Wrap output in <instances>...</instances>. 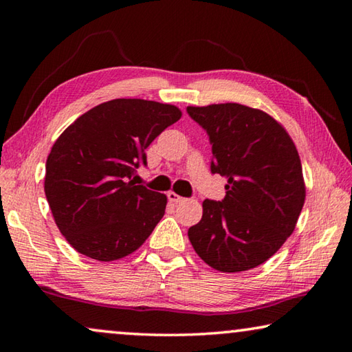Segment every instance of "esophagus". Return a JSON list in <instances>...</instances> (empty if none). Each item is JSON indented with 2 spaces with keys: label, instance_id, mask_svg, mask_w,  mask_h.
I'll use <instances>...</instances> for the list:
<instances>
[{
  "label": "esophagus",
  "instance_id": "1",
  "mask_svg": "<svg viewBox=\"0 0 352 352\" xmlns=\"http://www.w3.org/2000/svg\"><path fill=\"white\" fill-rule=\"evenodd\" d=\"M168 199H169V201H172V204H180V201L183 200L182 195L172 192V190H170V192H168Z\"/></svg>",
  "mask_w": 352,
  "mask_h": 352
}]
</instances>
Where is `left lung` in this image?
Masks as SVG:
<instances>
[{"instance_id": "left-lung-1", "label": "left lung", "mask_w": 352, "mask_h": 352, "mask_svg": "<svg viewBox=\"0 0 352 352\" xmlns=\"http://www.w3.org/2000/svg\"><path fill=\"white\" fill-rule=\"evenodd\" d=\"M186 111L210 136L211 172L226 178L225 199L204 201L189 241L219 272L254 269L295 230L306 199L300 155L281 124L262 110L228 102Z\"/></svg>"}]
</instances>
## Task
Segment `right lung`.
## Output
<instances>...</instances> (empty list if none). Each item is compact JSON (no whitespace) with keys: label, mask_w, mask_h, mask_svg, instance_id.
<instances>
[{"label":"right lung","mask_w":352,"mask_h":352,"mask_svg":"<svg viewBox=\"0 0 352 352\" xmlns=\"http://www.w3.org/2000/svg\"><path fill=\"white\" fill-rule=\"evenodd\" d=\"M182 118L175 105L113 99L79 116L46 160L45 194L56 225L80 254L116 261L133 253L164 216V194L132 177L146 148Z\"/></svg>","instance_id":"add662e5"}]
</instances>
